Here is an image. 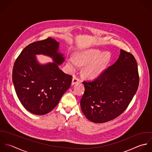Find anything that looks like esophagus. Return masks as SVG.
I'll return each instance as SVG.
<instances>
[{
    "instance_id": "esophagus-1",
    "label": "esophagus",
    "mask_w": 152,
    "mask_h": 152,
    "mask_svg": "<svg viewBox=\"0 0 152 152\" xmlns=\"http://www.w3.org/2000/svg\"><path fill=\"white\" fill-rule=\"evenodd\" d=\"M80 81L79 79L76 76H74L72 79V85H73L77 83H78Z\"/></svg>"
}]
</instances>
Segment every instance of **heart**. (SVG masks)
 I'll list each match as a JSON object with an SVG mask.
<instances>
[{
    "mask_svg": "<svg viewBox=\"0 0 152 152\" xmlns=\"http://www.w3.org/2000/svg\"><path fill=\"white\" fill-rule=\"evenodd\" d=\"M98 50H89L75 55L73 58H69L67 61V67L70 72L77 70L78 65L86 66L83 70L84 75L89 79H95L102 73L110 56L107 53L102 54Z\"/></svg>",
    "mask_w": 152,
    "mask_h": 152,
    "instance_id": "obj_1",
    "label": "heart"
}]
</instances>
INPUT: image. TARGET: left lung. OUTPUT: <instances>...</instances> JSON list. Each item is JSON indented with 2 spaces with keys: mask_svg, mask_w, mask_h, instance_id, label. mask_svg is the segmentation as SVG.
Returning <instances> with one entry per match:
<instances>
[{
  "mask_svg": "<svg viewBox=\"0 0 152 152\" xmlns=\"http://www.w3.org/2000/svg\"><path fill=\"white\" fill-rule=\"evenodd\" d=\"M81 110L92 122L103 123L121 115L136 94L139 83L136 60L120 50L116 62L92 81H84Z\"/></svg>",
  "mask_w": 152,
  "mask_h": 152,
  "instance_id": "1",
  "label": "left lung"
}]
</instances>
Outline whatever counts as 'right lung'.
Returning <instances> with one entry per match:
<instances>
[{"label": "right lung", "mask_w": 152, "mask_h": 152, "mask_svg": "<svg viewBox=\"0 0 152 152\" xmlns=\"http://www.w3.org/2000/svg\"><path fill=\"white\" fill-rule=\"evenodd\" d=\"M58 48L59 42L50 37L32 42L14 63L12 81L16 95L23 107L33 114L42 115L52 111L71 85L72 76L58 67L64 61ZM38 54L51 57L53 62L39 64Z\"/></svg>", "instance_id": "1"}]
</instances>
